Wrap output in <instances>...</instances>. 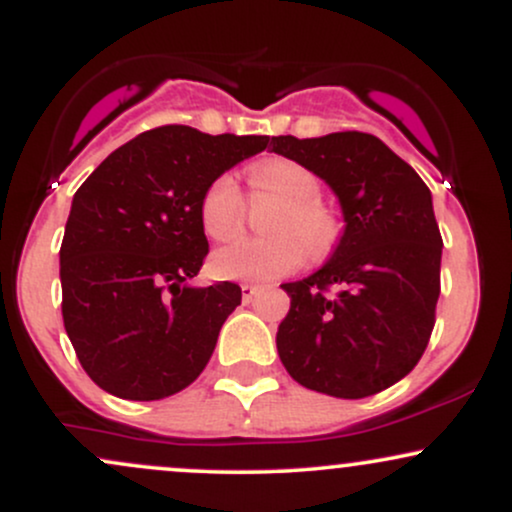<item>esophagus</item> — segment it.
Masks as SVG:
<instances>
[{"mask_svg": "<svg viewBox=\"0 0 512 512\" xmlns=\"http://www.w3.org/2000/svg\"><path fill=\"white\" fill-rule=\"evenodd\" d=\"M240 291H243V303H250L252 298H255L257 293L262 291V286H255V284H243V286H240Z\"/></svg>", "mask_w": 512, "mask_h": 512, "instance_id": "esophagus-1", "label": "esophagus"}]
</instances>
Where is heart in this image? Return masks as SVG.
Returning a JSON list of instances; mask_svg holds the SVG:
<instances>
[{"mask_svg": "<svg viewBox=\"0 0 512 512\" xmlns=\"http://www.w3.org/2000/svg\"><path fill=\"white\" fill-rule=\"evenodd\" d=\"M250 197L276 207L264 219L267 238H236L211 257L219 276L243 281H272L296 272L308 257L332 250L339 223L320 202V180L310 168L289 158H272L255 166L248 175ZM199 221L204 233L226 240L243 221V195L233 175L214 178L199 199Z\"/></svg>", "mask_w": 512, "mask_h": 512, "instance_id": "obj_1", "label": "heart"}]
</instances>
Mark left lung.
Segmentation results:
<instances>
[{
  "mask_svg": "<svg viewBox=\"0 0 512 512\" xmlns=\"http://www.w3.org/2000/svg\"><path fill=\"white\" fill-rule=\"evenodd\" d=\"M274 154L337 192L344 236L332 260L284 284L291 310L276 332L281 363L322 395H378L424 356L440 296V238L431 190L366 132L272 137Z\"/></svg>",
  "mask_w": 512,
  "mask_h": 512,
  "instance_id": "1",
  "label": "left lung"
}]
</instances>
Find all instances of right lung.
I'll use <instances>...</instances> for the list:
<instances>
[{
  "label": "right lung",
  "instance_id": "add662e5",
  "mask_svg": "<svg viewBox=\"0 0 512 512\" xmlns=\"http://www.w3.org/2000/svg\"><path fill=\"white\" fill-rule=\"evenodd\" d=\"M267 142L163 125L115 149L76 190L60 248L62 317L101 390L154 402L199 378L243 298L233 281L187 286L209 255L199 199Z\"/></svg>",
  "mask_w": 512,
  "mask_h": 512
}]
</instances>
